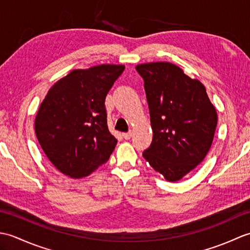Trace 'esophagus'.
I'll use <instances>...</instances> for the list:
<instances>
[{
  "label": "esophagus",
  "mask_w": 250,
  "mask_h": 250,
  "mask_svg": "<svg viewBox=\"0 0 250 250\" xmlns=\"http://www.w3.org/2000/svg\"><path fill=\"white\" fill-rule=\"evenodd\" d=\"M122 136H124L125 140H130L131 137H132V132H131V131L126 132V133H124V134H122Z\"/></svg>",
  "instance_id": "1"
}]
</instances>
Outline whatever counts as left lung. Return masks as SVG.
<instances>
[{"label": "left lung", "instance_id": "left-lung-1", "mask_svg": "<svg viewBox=\"0 0 250 250\" xmlns=\"http://www.w3.org/2000/svg\"><path fill=\"white\" fill-rule=\"evenodd\" d=\"M144 79L152 142L143 157L168 182H177L208 152L217 113L199 81L168 62L136 65Z\"/></svg>", "mask_w": 250, "mask_h": 250}]
</instances>
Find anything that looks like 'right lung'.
I'll list each match as a JSON object with an SVG mask.
<instances>
[{"label":"right lung","mask_w":250,"mask_h":250,"mask_svg":"<svg viewBox=\"0 0 250 250\" xmlns=\"http://www.w3.org/2000/svg\"><path fill=\"white\" fill-rule=\"evenodd\" d=\"M124 65L74 70L52 86L35 118V133L50 162L72 178L107 162L117 140L107 126L105 99Z\"/></svg>","instance_id":"1"}]
</instances>
